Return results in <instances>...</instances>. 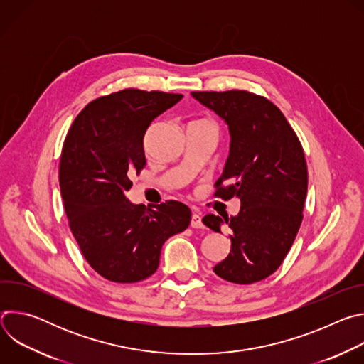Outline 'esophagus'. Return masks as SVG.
Listing matches in <instances>:
<instances>
[{
  "mask_svg": "<svg viewBox=\"0 0 364 364\" xmlns=\"http://www.w3.org/2000/svg\"><path fill=\"white\" fill-rule=\"evenodd\" d=\"M190 226L194 228V229H203V228H204V225H203V222H201V213H200V212H197V210L193 212Z\"/></svg>",
  "mask_w": 364,
  "mask_h": 364,
  "instance_id": "34e87169",
  "label": "esophagus"
}]
</instances>
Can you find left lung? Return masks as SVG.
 I'll return each instance as SVG.
<instances>
[{"label": "left lung", "mask_w": 364, "mask_h": 364, "mask_svg": "<svg viewBox=\"0 0 364 364\" xmlns=\"http://www.w3.org/2000/svg\"><path fill=\"white\" fill-rule=\"evenodd\" d=\"M229 127L230 149L216 181V197H237L236 216L207 215L203 223L220 233L226 223L230 253L213 271L233 284H253L274 274L302 222L308 171L301 142L271 100L246 90L191 92ZM228 182V186H222Z\"/></svg>", "instance_id": "left-lung-1"}]
</instances>
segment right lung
<instances>
[{
    "label": "right lung",
    "mask_w": 364,
    "mask_h": 364,
    "mask_svg": "<svg viewBox=\"0 0 364 364\" xmlns=\"http://www.w3.org/2000/svg\"><path fill=\"white\" fill-rule=\"evenodd\" d=\"M183 95L124 89L92 100L73 121L59 183L70 230L87 264L105 279L132 284L160 265L164 242L187 229L188 207L170 200L132 204L129 177L145 167L144 135Z\"/></svg>",
    "instance_id": "obj_1"
}]
</instances>
